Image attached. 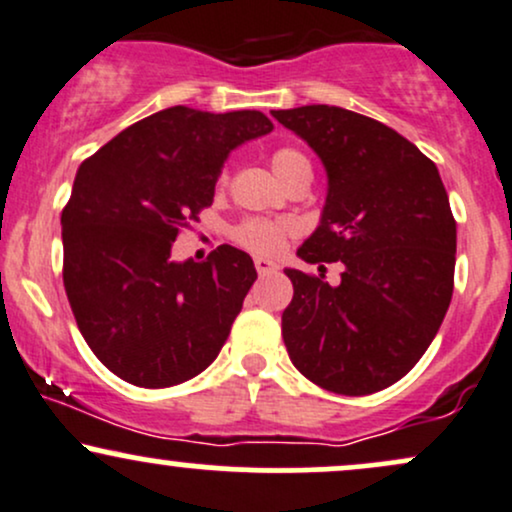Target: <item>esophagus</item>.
<instances>
[{
	"mask_svg": "<svg viewBox=\"0 0 512 512\" xmlns=\"http://www.w3.org/2000/svg\"><path fill=\"white\" fill-rule=\"evenodd\" d=\"M255 269H257V274L264 276V274L274 272L276 264L272 260H267V257H255Z\"/></svg>",
	"mask_w": 512,
	"mask_h": 512,
	"instance_id": "esophagus-1",
	"label": "esophagus"
}]
</instances>
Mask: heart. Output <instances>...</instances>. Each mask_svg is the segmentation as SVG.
Wrapping results in <instances>:
<instances>
[{
  "mask_svg": "<svg viewBox=\"0 0 512 512\" xmlns=\"http://www.w3.org/2000/svg\"><path fill=\"white\" fill-rule=\"evenodd\" d=\"M272 168L281 180L289 182L293 175H298L301 170H310V161L305 158L298 149L284 146V149H276L272 154ZM228 180V170H221L219 182ZM293 223L284 219H248L240 226L233 228V240L240 248L255 252V255H279L284 250L286 240L293 236Z\"/></svg>",
  "mask_w": 512,
  "mask_h": 512,
  "instance_id": "b5f03b06",
  "label": "heart"
}]
</instances>
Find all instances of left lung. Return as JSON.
<instances>
[{
    "label": "left lung",
    "mask_w": 512,
    "mask_h": 512,
    "mask_svg": "<svg viewBox=\"0 0 512 512\" xmlns=\"http://www.w3.org/2000/svg\"><path fill=\"white\" fill-rule=\"evenodd\" d=\"M276 120L327 168L317 231L298 250L322 274L286 269L293 298L281 315L286 351L310 383L337 395L385 390L416 366L455 286L457 226L436 163L373 117L303 105ZM343 281H324V262Z\"/></svg>",
    "instance_id": "8db88e82"
}]
</instances>
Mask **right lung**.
Masks as SVG:
<instances>
[{
	"mask_svg": "<svg viewBox=\"0 0 512 512\" xmlns=\"http://www.w3.org/2000/svg\"><path fill=\"white\" fill-rule=\"evenodd\" d=\"M257 110L175 108L134 122L88 156L62 209L64 291L105 368L137 387L195 378L219 356L257 272L219 245L173 262L175 238L211 207L231 149L272 132Z\"/></svg>",
	"mask_w": 512,
	"mask_h": 512,
	"instance_id": "right-lung-1",
	"label": "right lung"
}]
</instances>
